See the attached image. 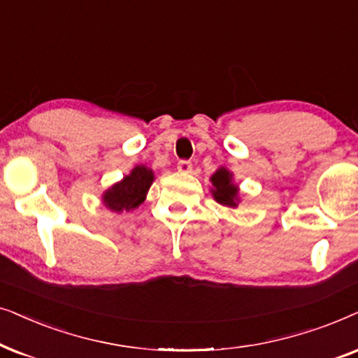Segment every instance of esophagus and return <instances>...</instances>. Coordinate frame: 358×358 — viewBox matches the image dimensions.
I'll use <instances>...</instances> for the list:
<instances>
[{"mask_svg": "<svg viewBox=\"0 0 358 358\" xmlns=\"http://www.w3.org/2000/svg\"><path fill=\"white\" fill-rule=\"evenodd\" d=\"M176 166H178V171H182V173H189L193 169V164L189 160H180Z\"/></svg>", "mask_w": 358, "mask_h": 358, "instance_id": "esophagus-1", "label": "esophagus"}]
</instances>
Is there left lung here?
<instances>
[{"mask_svg": "<svg viewBox=\"0 0 358 358\" xmlns=\"http://www.w3.org/2000/svg\"><path fill=\"white\" fill-rule=\"evenodd\" d=\"M211 193L214 199L224 206L236 208L239 203V188L232 183V173L227 169L221 166L216 173L211 176Z\"/></svg>", "mask_w": 358, "mask_h": 358, "instance_id": "left-lung-1", "label": "left lung"}]
</instances>
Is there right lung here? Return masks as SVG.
<instances>
[{
  "instance_id": "obj_1",
  "label": "right lung",
  "mask_w": 358,
  "mask_h": 358,
  "mask_svg": "<svg viewBox=\"0 0 358 358\" xmlns=\"http://www.w3.org/2000/svg\"><path fill=\"white\" fill-rule=\"evenodd\" d=\"M154 182V171L144 165H137L121 182L114 183L103 194L104 206L114 213L131 211L144 203L145 194Z\"/></svg>"
}]
</instances>
